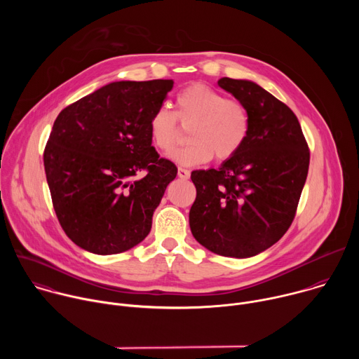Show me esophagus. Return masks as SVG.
Listing matches in <instances>:
<instances>
[{
  "mask_svg": "<svg viewBox=\"0 0 359 359\" xmlns=\"http://www.w3.org/2000/svg\"><path fill=\"white\" fill-rule=\"evenodd\" d=\"M177 176L180 179H183V180H187L190 177V172L187 169H184V168H179L177 169Z\"/></svg>",
  "mask_w": 359,
  "mask_h": 359,
  "instance_id": "1",
  "label": "esophagus"
}]
</instances>
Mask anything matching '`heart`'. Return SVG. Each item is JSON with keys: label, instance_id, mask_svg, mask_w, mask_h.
Wrapping results in <instances>:
<instances>
[{"label": "heart", "instance_id": "obj_1", "mask_svg": "<svg viewBox=\"0 0 359 359\" xmlns=\"http://www.w3.org/2000/svg\"><path fill=\"white\" fill-rule=\"evenodd\" d=\"M190 128V143L170 153V159L183 166L234 158L251 129L248 109L238 99L204 85L191 83L176 96V112L159 108L149 121V136L156 149L169 151L180 137V128Z\"/></svg>", "mask_w": 359, "mask_h": 359}]
</instances>
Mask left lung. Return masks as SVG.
Listing matches in <instances>:
<instances>
[{
    "mask_svg": "<svg viewBox=\"0 0 359 359\" xmlns=\"http://www.w3.org/2000/svg\"><path fill=\"white\" fill-rule=\"evenodd\" d=\"M219 86L248 109L251 129L237 155L219 169L194 170L193 237L224 257L248 259L276 244L291 226L309 175L310 150L294 112L245 79Z\"/></svg>",
    "mask_w": 359,
    "mask_h": 359,
    "instance_id": "8db88e82",
    "label": "left lung"
}]
</instances>
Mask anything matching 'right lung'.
Wrapping results in <instances>:
<instances>
[{"instance_id": "add662e5", "label": "right lung", "mask_w": 359, "mask_h": 359, "mask_svg": "<svg viewBox=\"0 0 359 359\" xmlns=\"http://www.w3.org/2000/svg\"><path fill=\"white\" fill-rule=\"evenodd\" d=\"M172 88V79L111 82L55 119L45 175L60 224L81 248L118 254L149 234L153 212L177 175L149 136V121ZM137 172L144 177L133 180Z\"/></svg>"}]
</instances>
